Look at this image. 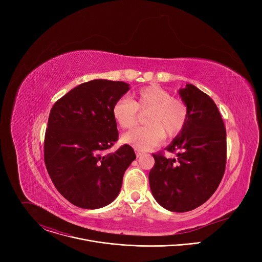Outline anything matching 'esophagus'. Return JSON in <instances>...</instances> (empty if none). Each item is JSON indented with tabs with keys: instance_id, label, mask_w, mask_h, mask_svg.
Here are the masks:
<instances>
[{
	"instance_id": "esophagus-1",
	"label": "esophagus",
	"mask_w": 262,
	"mask_h": 262,
	"mask_svg": "<svg viewBox=\"0 0 262 262\" xmlns=\"http://www.w3.org/2000/svg\"><path fill=\"white\" fill-rule=\"evenodd\" d=\"M144 154L142 152V151H139V150H137V158H140V157H142Z\"/></svg>"
}]
</instances>
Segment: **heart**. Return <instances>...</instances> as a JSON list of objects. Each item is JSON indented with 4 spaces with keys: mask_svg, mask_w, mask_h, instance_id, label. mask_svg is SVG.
I'll use <instances>...</instances> for the list:
<instances>
[{
    "mask_svg": "<svg viewBox=\"0 0 262 262\" xmlns=\"http://www.w3.org/2000/svg\"><path fill=\"white\" fill-rule=\"evenodd\" d=\"M138 111L148 113L145 116L146 126L135 128L123 135L122 141L139 150H149L159 145L164 134L175 137L183 128L188 118L185 103L158 86H149L132 94L130 98H119L112 110L116 123L123 129L136 125Z\"/></svg>",
    "mask_w": 262,
    "mask_h": 262,
    "instance_id": "heart-1",
    "label": "heart"
}]
</instances>
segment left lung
Here are the masks:
<instances>
[{"label":"left lung","instance_id":"obj_1","mask_svg":"<svg viewBox=\"0 0 262 262\" xmlns=\"http://www.w3.org/2000/svg\"><path fill=\"white\" fill-rule=\"evenodd\" d=\"M188 107L181 132L166 147L177 159L152 155L149 184L164 208L185 212L206 202L217 189L226 167V128L214 101L192 84L178 91Z\"/></svg>","mask_w":262,"mask_h":262}]
</instances>
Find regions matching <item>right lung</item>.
Masks as SVG:
<instances>
[{"mask_svg":"<svg viewBox=\"0 0 262 262\" xmlns=\"http://www.w3.org/2000/svg\"><path fill=\"white\" fill-rule=\"evenodd\" d=\"M128 90L124 82L93 80L70 90L51 110L45 163L58 192L73 205L100 208L120 192L135 151L127 144L105 150L118 139L112 110Z\"/></svg>","mask_w":262,"mask_h":262,"instance_id":"add662e5","label":"right lung"}]
</instances>
